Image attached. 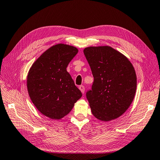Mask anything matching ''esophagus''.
<instances>
[{
    "mask_svg": "<svg viewBox=\"0 0 160 160\" xmlns=\"http://www.w3.org/2000/svg\"><path fill=\"white\" fill-rule=\"evenodd\" d=\"M79 89L81 91V92H82V93H84V90H85V88H84V87L83 86V85H81V86H80L79 87Z\"/></svg>",
    "mask_w": 160,
    "mask_h": 160,
    "instance_id": "1",
    "label": "esophagus"
}]
</instances>
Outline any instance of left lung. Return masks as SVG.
<instances>
[{"mask_svg":"<svg viewBox=\"0 0 160 160\" xmlns=\"http://www.w3.org/2000/svg\"><path fill=\"white\" fill-rule=\"evenodd\" d=\"M84 54L94 78L91 89L86 93L92 114L102 121L119 117L136 93L137 79L132 64L110 46L88 47Z\"/></svg>","mask_w":160,"mask_h":160,"instance_id":"obj_1","label":"left lung"}]
</instances>
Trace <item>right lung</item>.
I'll return each mask as SVG.
<instances>
[{"label":"right lung","mask_w":160,"mask_h":160,"mask_svg":"<svg viewBox=\"0 0 160 160\" xmlns=\"http://www.w3.org/2000/svg\"><path fill=\"white\" fill-rule=\"evenodd\" d=\"M78 52L76 48L58 43L52 46L33 63L27 76L28 92L39 112L58 120L68 114L82 92L67 68Z\"/></svg>","instance_id":"1"}]
</instances>
